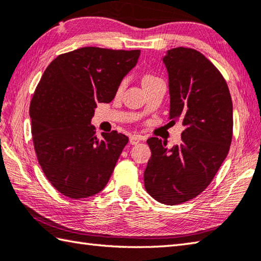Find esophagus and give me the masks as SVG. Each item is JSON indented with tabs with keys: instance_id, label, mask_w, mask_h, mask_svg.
<instances>
[{
	"instance_id": "34e87169",
	"label": "esophagus",
	"mask_w": 261,
	"mask_h": 261,
	"mask_svg": "<svg viewBox=\"0 0 261 261\" xmlns=\"http://www.w3.org/2000/svg\"><path fill=\"white\" fill-rule=\"evenodd\" d=\"M142 140H143V137H142L141 135H132L129 137V143L132 145H135V144L139 143V142H141Z\"/></svg>"
}]
</instances>
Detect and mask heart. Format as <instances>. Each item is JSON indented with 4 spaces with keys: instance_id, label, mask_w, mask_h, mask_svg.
<instances>
[{
    "instance_id": "heart-1",
    "label": "heart",
    "mask_w": 261,
    "mask_h": 261,
    "mask_svg": "<svg viewBox=\"0 0 261 261\" xmlns=\"http://www.w3.org/2000/svg\"><path fill=\"white\" fill-rule=\"evenodd\" d=\"M156 80H159V78H156L153 75H150V73H145V75L142 77V85H146V84H150V83L154 82Z\"/></svg>"
}]
</instances>
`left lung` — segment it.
Instances as JSON below:
<instances>
[{"instance_id": "1", "label": "left lung", "mask_w": 261, "mask_h": 261, "mask_svg": "<svg viewBox=\"0 0 261 261\" xmlns=\"http://www.w3.org/2000/svg\"><path fill=\"white\" fill-rule=\"evenodd\" d=\"M162 61L168 72L170 122L180 120L185 129L171 149L158 137L147 140L151 158L144 186L158 202L174 205L203 192L227 156L233 103L222 73L202 53L176 47Z\"/></svg>"}]
</instances>
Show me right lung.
<instances>
[{"instance_id": "obj_1", "label": "right lung", "mask_w": 261, "mask_h": 261, "mask_svg": "<svg viewBox=\"0 0 261 261\" xmlns=\"http://www.w3.org/2000/svg\"><path fill=\"white\" fill-rule=\"evenodd\" d=\"M140 50L82 47L57 57L44 71L29 107L38 164L48 181L71 199L105 189L126 135H95L96 103H109L136 66Z\"/></svg>"}]
</instances>
